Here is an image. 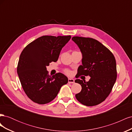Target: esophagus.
<instances>
[{"label": "esophagus", "mask_w": 132, "mask_h": 132, "mask_svg": "<svg viewBox=\"0 0 132 132\" xmlns=\"http://www.w3.org/2000/svg\"><path fill=\"white\" fill-rule=\"evenodd\" d=\"M75 82H74V80L73 79H70L69 78L68 79V83L69 84H74Z\"/></svg>", "instance_id": "1"}]
</instances>
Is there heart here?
<instances>
[{"mask_svg": "<svg viewBox=\"0 0 132 132\" xmlns=\"http://www.w3.org/2000/svg\"><path fill=\"white\" fill-rule=\"evenodd\" d=\"M64 71H65V73L67 74H68V75H69L70 74V71L69 70H68V69H65L64 70Z\"/></svg>", "mask_w": 132, "mask_h": 132, "instance_id": "obj_1", "label": "heart"}]
</instances>
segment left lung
<instances>
[{"instance_id":"left-lung-1","label":"left lung","mask_w":132,"mask_h":132,"mask_svg":"<svg viewBox=\"0 0 132 132\" xmlns=\"http://www.w3.org/2000/svg\"><path fill=\"white\" fill-rule=\"evenodd\" d=\"M72 40L82 53V65L78 75L90 76L89 81L76 79L81 91L75 95L82 105L93 106L100 104L109 96L117 79L116 62L112 53L101 43L92 38L74 36Z\"/></svg>"}]
</instances>
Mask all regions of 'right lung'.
Listing matches in <instances>:
<instances>
[{
	"mask_svg": "<svg viewBox=\"0 0 132 132\" xmlns=\"http://www.w3.org/2000/svg\"><path fill=\"white\" fill-rule=\"evenodd\" d=\"M70 38L71 36H43L22 51L17 72L23 90L34 102L41 105L50 102L68 83V78L61 73L49 75L46 67L57 61L62 48Z\"/></svg>",
	"mask_w": 132,
	"mask_h": 132,
	"instance_id": "obj_1",
	"label": "right lung"
}]
</instances>
